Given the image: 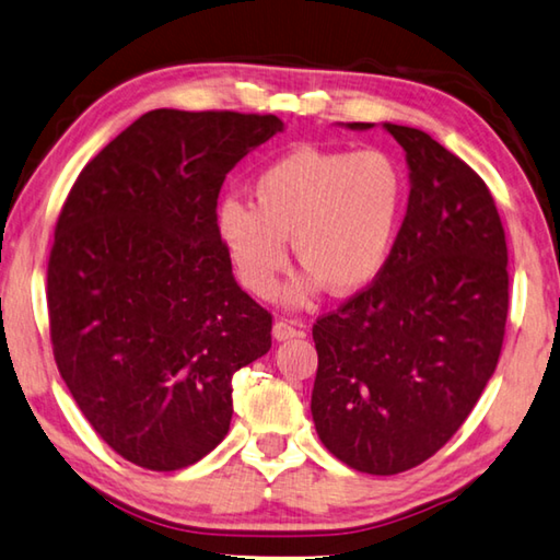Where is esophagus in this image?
<instances>
[{
  "label": "esophagus",
  "mask_w": 560,
  "mask_h": 560,
  "mask_svg": "<svg viewBox=\"0 0 560 560\" xmlns=\"http://www.w3.org/2000/svg\"><path fill=\"white\" fill-rule=\"evenodd\" d=\"M271 332H273V338H277V340H293V338H299V335H303V330H299L296 325L289 323V320L273 323Z\"/></svg>",
  "instance_id": "obj_1"
}]
</instances>
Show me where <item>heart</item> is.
Segmentation results:
<instances>
[{
  "instance_id": "1",
  "label": "heart",
  "mask_w": 560,
  "mask_h": 560,
  "mask_svg": "<svg viewBox=\"0 0 560 560\" xmlns=\"http://www.w3.org/2000/svg\"><path fill=\"white\" fill-rule=\"evenodd\" d=\"M254 206L228 198L218 232L237 277L259 299H271L293 254L306 271L291 283L293 306L323 287L348 296L380 277L399 240L406 196L404 168L380 149H296L261 171Z\"/></svg>"
}]
</instances>
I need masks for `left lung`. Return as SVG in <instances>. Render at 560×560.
Masks as SVG:
<instances>
[{"label": "left lung", "mask_w": 560, "mask_h": 560, "mask_svg": "<svg viewBox=\"0 0 560 560\" xmlns=\"http://www.w3.org/2000/svg\"><path fill=\"white\" fill-rule=\"evenodd\" d=\"M384 127L411 171L399 240L368 289L313 325L315 431L338 460L370 475L411 470L453 439L492 377L510 311L490 188L425 131Z\"/></svg>", "instance_id": "1"}]
</instances>
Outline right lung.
Returning <instances> with one entry per match:
<instances>
[{"label":"right lung","instance_id":"add662e5","mask_svg":"<svg viewBox=\"0 0 560 560\" xmlns=\"http://www.w3.org/2000/svg\"><path fill=\"white\" fill-rule=\"evenodd\" d=\"M273 115L151 109L88 161L56 222L48 325L60 377L112 451L147 470L225 439L232 374L271 348L218 232L225 176Z\"/></svg>","mask_w":560,"mask_h":560}]
</instances>
